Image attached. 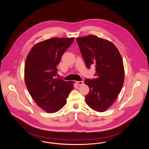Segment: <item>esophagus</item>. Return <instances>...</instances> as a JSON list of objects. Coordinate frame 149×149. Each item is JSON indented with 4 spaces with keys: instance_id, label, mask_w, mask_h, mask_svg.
<instances>
[{
    "instance_id": "obj_1",
    "label": "esophagus",
    "mask_w": 149,
    "mask_h": 149,
    "mask_svg": "<svg viewBox=\"0 0 149 149\" xmlns=\"http://www.w3.org/2000/svg\"><path fill=\"white\" fill-rule=\"evenodd\" d=\"M76 83H77V84L79 85H83L84 84L83 81H76Z\"/></svg>"
}]
</instances>
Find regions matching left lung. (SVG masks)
<instances>
[{"label":"left lung","instance_id":"8db88e82","mask_svg":"<svg viewBox=\"0 0 149 149\" xmlns=\"http://www.w3.org/2000/svg\"><path fill=\"white\" fill-rule=\"evenodd\" d=\"M86 66H96L95 79L84 81L89 88L85 96L88 106L94 111L103 112L118 98L125 80V69L122 56L111 41L89 35L76 38Z\"/></svg>","mask_w":149,"mask_h":149}]
</instances>
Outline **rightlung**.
<instances>
[{"label": "right lung", "mask_w": 149, "mask_h": 149, "mask_svg": "<svg viewBox=\"0 0 149 149\" xmlns=\"http://www.w3.org/2000/svg\"><path fill=\"white\" fill-rule=\"evenodd\" d=\"M74 38H51L37 43L30 50L24 65V81L31 96L47 113L60 110L73 89L74 81L56 77L57 65Z\"/></svg>", "instance_id": "right-lung-1"}]
</instances>
